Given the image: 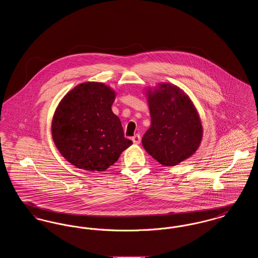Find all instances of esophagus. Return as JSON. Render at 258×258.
Segmentation results:
<instances>
[{
    "instance_id": "obj_1",
    "label": "esophagus",
    "mask_w": 258,
    "mask_h": 258,
    "mask_svg": "<svg viewBox=\"0 0 258 258\" xmlns=\"http://www.w3.org/2000/svg\"><path fill=\"white\" fill-rule=\"evenodd\" d=\"M132 140H133V142H134L135 144H139L140 141H141V137H140V135H135V136L132 137Z\"/></svg>"
}]
</instances>
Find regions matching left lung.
Here are the masks:
<instances>
[{"instance_id": "left-lung-1", "label": "left lung", "mask_w": 258, "mask_h": 258, "mask_svg": "<svg viewBox=\"0 0 258 258\" xmlns=\"http://www.w3.org/2000/svg\"><path fill=\"white\" fill-rule=\"evenodd\" d=\"M151 125L142 145L160 164L175 166L190 158L203 137L201 119L191 99L179 87L159 83L146 90Z\"/></svg>"}]
</instances>
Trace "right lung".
I'll list each match as a JSON object with an SVG mask.
<instances>
[{"instance_id": "add662e5", "label": "right lung", "mask_w": 258, "mask_h": 258, "mask_svg": "<svg viewBox=\"0 0 258 258\" xmlns=\"http://www.w3.org/2000/svg\"><path fill=\"white\" fill-rule=\"evenodd\" d=\"M116 92L101 82L74 87L59 102L51 123L61 156L77 168L104 171L133 141L124 138L120 119L112 112Z\"/></svg>"}]
</instances>
